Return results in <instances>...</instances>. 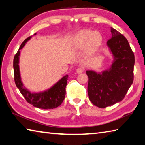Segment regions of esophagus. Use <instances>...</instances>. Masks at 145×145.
<instances>
[{
    "label": "esophagus",
    "instance_id": "esophagus-1",
    "mask_svg": "<svg viewBox=\"0 0 145 145\" xmlns=\"http://www.w3.org/2000/svg\"><path fill=\"white\" fill-rule=\"evenodd\" d=\"M83 71H84V68H78L77 70H76V72L78 74H80V73H82L83 72Z\"/></svg>",
    "mask_w": 145,
    "mask_h": 145
}]
</instances>
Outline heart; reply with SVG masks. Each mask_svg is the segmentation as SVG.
<instances>
[{
    "label": "heart",
    "mask_w": 145,
    "mask_h": 145,
    "mask_svg": "<svg viewBox=\"0 0 145 145\" xmlns=\"http://www.w3.org/2000/svg\"><path fill=\"white\" fill-rule=\"evenodd\" d=\"M102 41L101 34L97 31L83 30L73 36L71 48L73 51H79L86 48L87 53H93L99 48Z\"/></svg>",
    "instance_id": "1"
}]
</instances>
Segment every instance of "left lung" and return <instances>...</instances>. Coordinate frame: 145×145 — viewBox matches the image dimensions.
<instances>
[{
	"mask_svg": "<svg viewBox=\"0 0 145 145\" xmlns=\"http://www.w3.org/2000/svg\"><path fill=\"white\" fill-rule=\"evenodd\" d=\"M107 45L113 60L108 69L97 72L86 71L89 78L88 93L90 101L105 108L124 99L134 80V55L127 39L113 28Z\"/></svg>",
	"mask_w": 145,
	"mask_h": 145,
	"instance_id": "1",
	"label": "left lung"
}]
</instances>
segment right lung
Returning <instances> with one entry per match:
<instances>
[{
  "label": "right lung",
  "mask_w": 145,
  "mask_h": 145,
  "mask_svg": "<svg viewBox=\"0 0 145 145\" xmlns=\"http://www.w3.org/2000/svg\"><path fill=\"white\" fill-rule=\"evenodd\" d=\"M36 34V33L34 34V36ZM32 36H30L25 40L20 46L19 50L16 55L14 56L13 60L14 82L21 94L24 97L27 102L33 105L34 107L43 109H54L59 106L65 99L66 95L65 88L67 86L68 75H65L52 86L43 91L31 93L24 86L22 81L21 80L20 72V55L21 49L23 48L26 43L30 40Z\"/></svg>",
  "instance_id": "right-lung-1"
}]
</instances>
